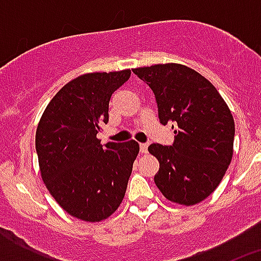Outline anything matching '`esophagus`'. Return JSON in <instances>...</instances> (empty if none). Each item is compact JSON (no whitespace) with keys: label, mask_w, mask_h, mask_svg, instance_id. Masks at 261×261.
<instances>
[{"label":"esophagus","mask_w":261,"mask_h":261,"mask_svg":"<svg viewBox=\"0 0 261 261\" xmlns=\"http://www.w3.org/2000/svg\"><path fill=\"white\" fill-rule=\"evenodd\" d=\"M147 146H149L147 144H140V151H141L142 154L147 153Z\"/></svg>","instance_id":"1"}]
</instances>
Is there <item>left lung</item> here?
Listing matches in <instances>:
<instances>
[{"instance_id":"obj_1","label":"left lung","mask_w":261,"mask_h":261,"mask_svg":"<svg viewBox=\"0 0 261 261\" xmlns=\"http://www.w3.org/2000/svg\"><path fill=\"white\" fill-rule=\"evenodd\" d=\"M133 73L153 90L159 123L176 129L172 145L149 146L159 161L156 187L177 204L202 201L231 162L235 125L229 107L216 87L188 66L159 64Z\"/></svg>"}]
</instances>
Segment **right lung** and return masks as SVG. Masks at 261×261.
I'll list each match as a JSON object with an SVG mask.
<instances>
[{
	"instance_id": "1",
	"label": "right lung",
	"mask_w": 261,
	"mask_h": 261,
	"mask_svg": "<svg viewBox=\"0 0 261 261\" xmlns=\"http://www.w3.org/2000/svg\"><path fill=\"white\" fill-rule=\"evenodd\" d=\"M130 70L90 73L60 90L36 129L41 177L50 195L70 216L99 222L121 204L140 151L136 141L100 145L108 123L111 95Z\"/></svg>"
}]
</instances>
